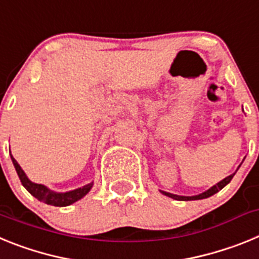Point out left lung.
<instances>
[{"instance_id": "1", "label": "left lung", "mask_w": 259, "mask_h": 259, "mask_svg": "<svg viewBox=\"0 0 259 259\" xmlns=\"http://www.w3.org/2000/svg\"><path fill=\"white\" fill-rule=\"evenodd\" d=\"M241 166V164H240ZM239 166V167H240ZM239 170V168H237ZM236 170V171H237ZM236 172L231 174L230 176H227V178H224L223 180H221L219 183H217L215 185H212L211 188H209L207 191L202 192V193L200 194H196V196H179V194H174V193H168V192H164V191H161L162 194H164V196H167V197L170 198H174V200H178V201H193V200H203V198H207L210 197V196H212V194H215L217 192H219L221 189H223L226 185L228 184V183L232 180L233 175H235Z\"/></svg>"}]
</instances>
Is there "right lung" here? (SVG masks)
Returning <instances> with one entry per match:
<instances>
[{
    "label": "right lung",
    "instance_id": "obj_1",
    "mask_svg": "<svg viewBox=\"0 0 259 259\" xmlns=\"http://www.w3.org/2000/svg\"><path fill=\"white\" fill-rule=\"evenodd\" d=\"M11 161H13L14 167H15V170H17L18 176H19L20 182H22L23 187L29 192V193L33 196L35 198H37L38 201L41 202L48 203V205H53V206H68L71 203L76 202L79 201L80 198H83L87 193H88L93 187V182L88 183V184L83 185V187H80V188L72 189V191L68 192H56L52 191L44 184H37V183H33L28 179V176L26 175V172L22 170V167L19 166L17 161H15V158L11 155Z\"/></svg>",
    "mask_w": 259,
    "mask_h": 259
}]
</instances>
